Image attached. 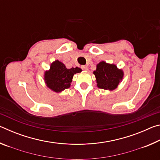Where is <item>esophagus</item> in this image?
<instances>
[{
  "mask_svg": "<svg viewBox=\"0 0 160 160\" xmlns=\"http://www.w3.org/2000/svg\"><path fill=\"white\" fill-rule=\"evenodd\" d=\"M81 68H82L83 70H88V66H81Z\"/></svg>",
  "mask_w": 160,
  "mask_h": 160,
  "instance_id": "34e87169",
  "label": "esophagus"
}]
</instances>
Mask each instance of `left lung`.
Segmentation results:
<instances>
[{
	"label": "left lung",
	"instance_id": "8db88e82",
	"mask_svg": "<svg viewBox=\"0 0 160 160\" xmlns=\"http://www.w3.org/2000/svg\"><path fill=\"white\" fill-rule=\"evenodd\" d=\"M94 74L98 88L109 90H113L117 88L123 76L122 70H118L115 65L108 64L104 61L97 65Z\"/></svg>",
	"mask_w": 160,
	"mask_h": 160
}]
</instances>
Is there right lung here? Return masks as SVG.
Wrapping results in <instances>:
<instances>
[{
  "label": "right lung",
  "instance_id": "1",
  "mask_svg": "<svg viewBox=\"0 0 160 160\" xmlns=\"http://www.w3.org/2000/svg\"><path fill=\"white\" fill-rule=\"evenodd\" d=\"M81 71L78 67L68 69L63 63L56 61L51 64L49 71L45 72L46 83L51 90L59 92L68 88L74 74Z\"/></svg>",
  "mask_w": 160,
  "mask_h": 160
}]
</instances>
